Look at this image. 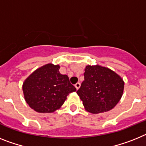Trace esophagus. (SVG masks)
Returning <instances> with one entry per match:
<instances>
[{"mask_svg": "<svg viewBox=\"0 0 146 146\" xmlns=\"http://www.w3.org/2000/svg\"><path fill=\"white\" fill-rule=\"evenodd\" d=\"M80 86H81L80 82H77L76 84H75V87H76V90H78V89H79V88H80Z\"/></svg>", "mask_w": 146, "mask_h": 146, "instance_id": "obj_1", "label": "esophagus"}]
</instances>
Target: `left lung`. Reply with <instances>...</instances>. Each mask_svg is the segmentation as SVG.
<instances>
[{
    "label": "left lung",
    "instance_id": "left-lung-1",
    "mask_svg": "<svg viewBox=\"0 0 146 146\" xmlns=\"http://www.w3.org/2000/svg\"><path fill=\"white\" fill-rule=\"evenodd\" d=\"M84 71V80L76 93L85 110L100 113L113 108L124 90L122 78L114 71L100 65H88Z\"/></svg>",
    "mask_w": 146,
    "mask_h": 146
}]
</instances>
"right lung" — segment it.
Segmentation results:
<instances>
[{"label": "right lung", "mask_w": 146, "mask_h": 146, "mask_svg": "<svg viewBox=\"0 0 146 146\" xmlns=\"http://www.w3.org/2000/svg\"><path fill=\"white\" fill-rule=\"evenodd\" d=\"M59 65L47 64L35 70L23 84L24 99L38 113H52L60 108L69 94L76 90Z\"/></svg>", "instance_id": "right-lung-1"}]
</instances>
